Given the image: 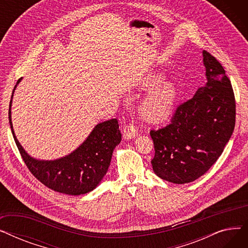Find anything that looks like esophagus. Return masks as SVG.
I'll return each mask as SVG.
<instances>
[{"label":"esophagus","instance_id":"obj_1","mask_svg":"<svg viewBox=\"0 0 248 248\" xmlns=\"http://www.w3.org/2000/svg\"><path fill=\"white\" fill-rule=\"evenodd\" d=\"M138 136V129H137V126L129 124H126L124 125V139L125 140H131V139H134Z\"/></svg>","mask_w":248,"mask_h":248}]
</instances>
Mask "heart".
I'll use <instances>...</instances> for the list:
<instances>
[{
    "label": "heart",
    "mask_w": 248,
    "mask_h": 248,
    "mask_svg": "<svg viewBox=\"0 0 248 248\" xmlns=\"http://www.w3.org/2000/svg\"><path fill=\"white\" fill-rule=\"evenodd\" d=\"M162 79L163 75L161 73H153L145 77L142 85L145 87H152ZM176 98V84L171 80H164L155 86L142 101L140 108L141 114L150 123L163 122L172 113Z\"/></svg>",
    "instance_id": "1"
}]
</instances>
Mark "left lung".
Masks as SVG:
<instances>
[{
  "mask_svg": "<svg viewBox=\"0 0 248 248\" xmlns=\"http://www.w3.org/2000/svg\"><path fill=\"white\" fill-rule=\"evenodd\" d=\"M207 82L180 104L167 126L151 131L155 175L175 184L204 175L222 154L235 125V98L219 61L203 51Z\"/></svg>",
  "mask_w": 248,
  "mask_h": 248,
  "instance_id": "left-lung-1",
  "label": "left lung"
}]
</instances>
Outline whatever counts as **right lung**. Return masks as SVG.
<instances>
[{
  "instance_id": "right-lung-1",
  "label": "right lung",
  "mask_w": 248,
  "mask_h": 248,
  "mask_svg": "<svg viewBox=\"0 0 248 248\" xmlns=\"http://www.w3.org/2000/svg\"><path fill=\"white\" fill-rule=\"evenodd\" d=\"M21 79L17 81L12 93L9 123L26 166L42 184L56 192L77 196L93 191L107 174L113 150L122 140L116 119L96 124L82 144L63 158L50 161L34 159L17 140L11 119L13 94Z\"/></svg>"
}]
</instances>
